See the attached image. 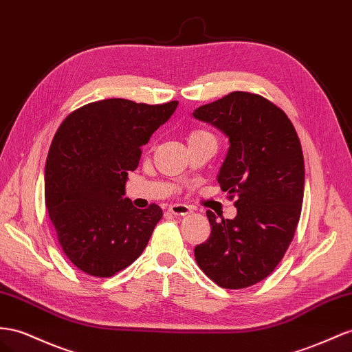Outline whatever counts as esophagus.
Returning a JSON list of instances; mask_svg holds the SVG:
<instances>
[{
	"mask_svg": "<svg viewBox=\"0 0 352 352\" xmlns=\"http://www.w3.org/2000/svg\"><path fill=\"white\" fill-rule=\"evenodd\" d=\"M168 212L175 216H185L188 213H191V207L186 204H172L168 207Z\"/></svg>",
	"mask_w": 352,
	"mask_h": 352,
	"instance_id": "obj_1",
	"label": "esophagus"
}]
</instances>
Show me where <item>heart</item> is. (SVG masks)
I'll return each mask as SVG.
<instances>
[{"label":"heart","instance_id":"b5f03b06","mask_svg":"<svg viewBox=\"0 0 352 352\" xmlns=\"http://www.w3.org/2000/svg\"><path fill=\"white\" fill-rule=\"evenodd\" d=\"M194 139H214L213 135L208 130L206 129H197L191 133V136H189V140H194Z\"/></svg>","mask_w":352,"mask_h":352}]
</instances>
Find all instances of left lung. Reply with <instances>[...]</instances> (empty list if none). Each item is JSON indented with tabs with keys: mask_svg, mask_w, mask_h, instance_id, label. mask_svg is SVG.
<instances>
[{
	"mask_svg": "<svg viewBox=\"0 0 352 352\" xmlns=\"http://www.w3.org/2000/svg\"><path fill=\"white\" fill-rule=\"evenodd\" d=\"M194 117L230 139L217 182L236 207L234 219L207 210L212 232L195 245V261L217 286L250 287L277 268L299 223L305 167L298 133L286 112L249 91L199 107Z\"/></svg>",
	"mask_w": 352,
	"mask_h": 352,
	"instance_id": "left-lung-1",
	"label": "left lung"
}]
</instances>
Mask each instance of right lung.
<instances>
[{"label": "right lung", "instance_id": "add662e5", "mask_svg": "<svg viewBox=\"0 0 352 352\" xmlns=\"http://www.w3.org/2000/svg\"><path fill=\"white\" fill-rule=\"evenodd\" d=\"M177 100L160 105L127 99L87 103L66 117L45 161V207L74 267L109 278L135 262L163 216L157 204L124 198L142 145L170 118Z\"/></svg>", "mask_w": 352, "mask_h": 352}]
</instances>
